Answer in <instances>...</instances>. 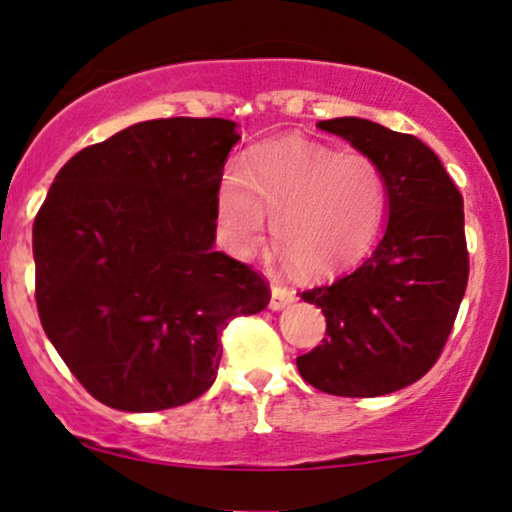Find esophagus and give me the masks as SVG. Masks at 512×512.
Masks as SVG:
<instances>
[{
	"instance_id": "esophagus-1",
	"label": "esophagus",
	"mask_w": 512,
	"mask_h": 512,
	"mask_svg": "<svg viewBox=\"0 0 512 512\" xmlns=\"http://www.w3.org/2000/svg\"><path fill=\"white\" fill-rule=\"evenodd\" d=\"M295 302V293L288 288H281V286H271V300H269V309L271 312H281V309H286L288 304Z\"/></svg>"
}]
</instances>
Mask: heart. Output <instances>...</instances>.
<instances>
[{
  "instance_id": "obj_1",
  "label": "heart",
  "mask_w": 512,
  "mask_h": 512,
  "mask_svg": "<svg viewBox=\"0 0 512 512\" xmlns=\"http://www.w3.org/2000/svg\"><path fill=\"white\" fill-rule=\"evenodd\" d=\"M387 210L380 167L364 153H335L300 137L269 139L245 153L217 189V229L236 257L260 248L271 219L276 245L309 278L364 260Z\"/></svg>"
}]
</instances>
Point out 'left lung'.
I'll list each match as a JSON object with an SVG mask.
<instances>
[{"label": "left lung", "instance_id": "1", "mask_svg": "<svg viewBox=\"0 0 512 512\" xmlns=\"http://www.w3.org/2000/svg\"><path fill=\"white\" fill-rule=\"evenodd\" d=\"M319 129L380 167L387 226L357 271L302 293L326 316L328 338L297 357V371L335 397H383L430 371L456 321L468 286L463 196L411 134L364 118L323 120Z\"/></svg>", "mask_w": 512, "mask_h": 512}]
</instances>
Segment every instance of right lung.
<instances>
[{
  "instance_id": "right-lung-1",
  "label": "right lung",
  "mask_w": 512,
  "mask_h": 512,
  "mask_svg": "<svg viewBox=\"0 0 512 512\" xmlns=\"http://www.w3.org/2000/svg\"><path fill=\"white\" fill-rule=\"evenodd\" d=\"M238 125L148 120L75 153L32 226L42 328L118 411L189 404L215 383L219 333L269 288L215 250L217 189Z\"/></svg>"
}]
</instances>
